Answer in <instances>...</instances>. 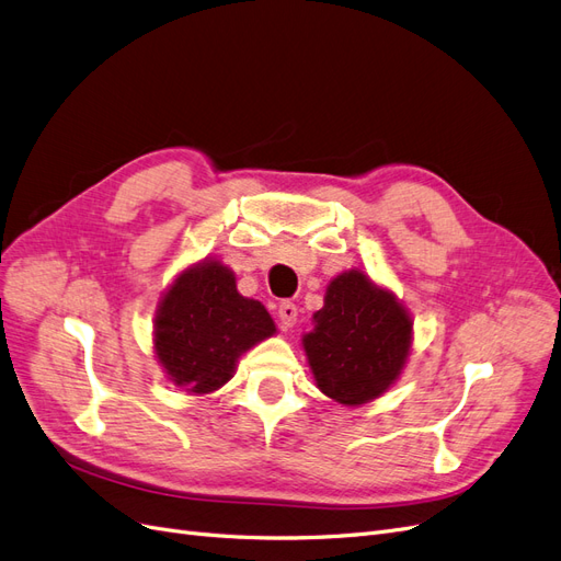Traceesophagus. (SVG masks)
Returning <instances> with one entry per match:
<instances>
[{
  "mask_svg": "<svg viewBox=\"0 0 561 561\" xmlns=\"http://www.w3.org/2000/svg\"><path fill=\"white\" fill-rule=\"evenodd\" d=\"M278 318H280V328H293L297 320V307L293 301H280L278 304Z\"/></svg>",
  "mask_w": 561,
  "mask_h": 561,
  "instance_id": "esophagus-1",
  "label": "esophagus"
}]
</instances>
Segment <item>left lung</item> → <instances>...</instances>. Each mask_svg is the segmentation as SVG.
I'll list each match as a JSON object with an SVG mask.
<instances>
[{"mask_svg":"<svg viewBox=\"0 0 561 561\" xmlns=\"http://www.w3.org/2000/svg\"><path fill=\"white\" fill-rule=\"evenodd\" d=\"M301 342L322 393L355 407L379 398L400 377L412 318L393 293L353 268L328 285L325 307L313 313V330Z\"/></svg>","mask_w":561,"mask_h":561,"instance_id":"obj_1","label":"left lung"}]
</instances>
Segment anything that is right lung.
Returning <instances> with one entry per match:
<instances>
[{"label": "right lung", "instance_id": "add662e5", "mask_svg": "<svg viewBox=\"0 0 561 561\" xmlns=\"http://www.w3.org/2000/svg\"><path fill=\"white\" fill-rule=\"evenodd\" d=\"M274 332L262 301L236 290L233 271L203 260L182 271L159 301L154 351L168 379L203 396L225 386L236 360Z\"/></svg>", "mask_w": 561, "mask_h": 561}]
</instances>
